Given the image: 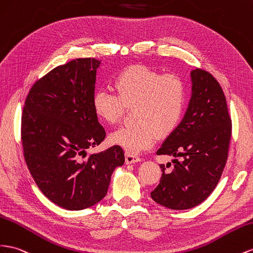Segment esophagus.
I'll return each instance as SVG.
<instances>
[{
  "label": "esophagus",
  "mask_w": 253,
  "mask_h": 253,
  "mask_svg": "<svg viewBox=\"0 0 253 253\" xmlns=\"http://www.w3.org/2000/svg\"><path fill=\"white\" fill-rule=\"evenodd\" d=\"M137 162H140V158L138 155L126 152V164H134V163H137Z\"/></svg>",
  "instance_id": "1"
}]
</instances>
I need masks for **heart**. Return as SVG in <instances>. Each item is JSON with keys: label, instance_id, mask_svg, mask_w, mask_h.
Listing matches in <instances>:
<instances>
[{"label": "heart", "instance_id": "heart-1", "mask_svg": "<svg viewBox=\"0 0 253 253\" xmlns=\"http://www.w3.org/2000/svg\"><path fill=\"white\" fill-rule=\"evenodd\" d=\"M116 93L99 89L92 98L95 115L107 125H116L126 108L134 106V124L110 135V141L127 153L152 147L161 136L172 133L185 112L187 89L184 80L173 73L162 74L145 65L122 70L113 82Z\"/></svg>", "mask_w": 253, "mask_h": 253}]
</instances>
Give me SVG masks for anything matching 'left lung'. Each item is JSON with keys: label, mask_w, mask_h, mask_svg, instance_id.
<instances>
[{"label": "left lung", "mask_w": 253, "mask_h": 253, "mask_svg": "<svg viewBox=\"0 0 253 253\" xmlns=\"http://www.w3.org/2000/svg\"><path fill=\"white\" fill-rule=\"evenodd\" d=\"M192 98L185 116L156 151L158 155L182 156L173 166L161 164L160 184L151 198L171 210L192 209L203 202L217 186L226 166L232 121L222 88L211 74L193 70Z\"/></svg>", "instance_id": "left-lung-1"}]
</instances>
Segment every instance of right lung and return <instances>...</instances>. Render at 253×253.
Returning <instances> with one entry per match:
<instances>
[{
  "mask_svg": "<svg viewBox=\"0 0 253 253\" xmlns=\"http://www.w3.org/2000/svg\"><path fill=\"white\" fill-rule=\"evenodd\" d=\"M95 58L54 68L31 88L21 119L23 155L42 194L58 207L80 211L107 194L114 170L125 164L120 146L88 154L105 138L92 107Z\"/></svg>",
  "mask_w": 253,
  "mask_h": 253,
  "instance_id": "add662e5",
  "label": "right lung"
}]
</instances>
